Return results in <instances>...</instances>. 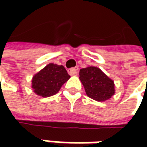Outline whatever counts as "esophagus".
Listing matches in <instances>:
<instances>
[{"label": "esophagus", "mask_w": 147, "mask_h": 147, "mask_svg": "<svg viewBox=\"0 0 147 147\" xmlns=\"http://www.w3.org/2000/svg\"><path fill=\"white\" fill-rule=\"evenodd\" d=\"M78 67H74V68H72L69 69L68 70V73L70 74V75H76L78 74Z\"/></svg>", "instance_id": "obj_1"}]
</instances>
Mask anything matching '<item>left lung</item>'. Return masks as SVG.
Returning a JSON list of instances; mask_svg holds the SVG:
<instances>
[{
    "mask_svg": "<svg viewBox=\"0 0 147 147\" xmlns=\"http://www.w3.org/2000/svg\"><path fill=\"white\" fill-rule=\"evenodd\" d=\"M79 79L85 88L87 95L95 100H106L111 98L115 92L114 81L97 67L90 66L81 69Z\"/></svg>",
    "mask_w": 147,
    "mask_h": 147,
    "instance_id": "8db88e82",
    "label": "left lung"
}]
</instances>
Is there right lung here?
Returning a JSON list of instances; mask_svg holds the SVG:
<instances>
[{
	"instance_id": "1",
	"label": "right lung",
	"mask_w": 147,
	"mask_h": 147,
	"mask_svg": "<svg viewBox=\"0 0 147 147\" xmlns=\"http://www.w3.org/2000/svg\"><path fill=\"white\" fill-rule=\"evenodd\" d=\"M69 78L63 65L51 63L33 76L32 88L38 96L48 97L57 93Z\"/></svg>"
}]
</instances>
